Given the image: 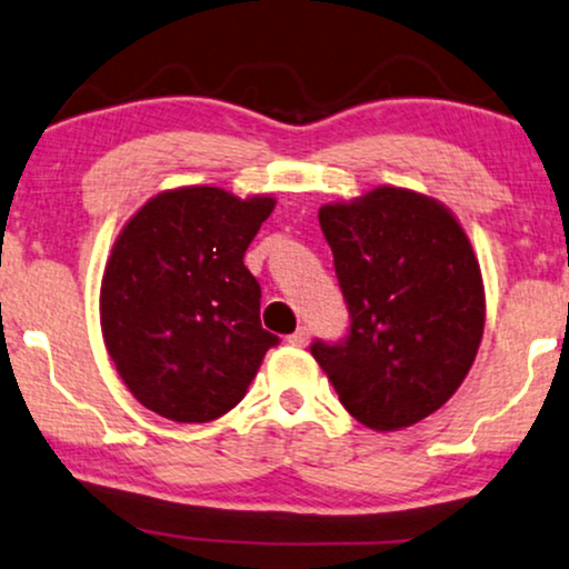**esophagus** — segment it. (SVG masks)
Returning <instances> with one entry per match:
<instances>
[{
  "instance_id": "obj_1",
  "label": "esophagus",
  "mask_w": 569,
  "mask_h": 569,
  "mask_svg": "<svg viewBox=\"0 0 569 569\" xmlns=\"http://www.w3.org/2000/svg\"><path fill=\"white\" fill-rule=\"evenodd\" d=\"M307 341H310V328H307V326H299L297 331H293L291 337H289V345L291 347H305Z\"/></svg>"
}]
</instances>
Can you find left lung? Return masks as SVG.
I'll return each mask as SVG.
<instances>
[{
  "mask_svg": "<svg viewBox=\"0 0 569 569\" xmlns=\"http://www.w3.org/2000/svg\"><path fill=\"white\" fill-rule=\"evenodd\" d=\"M320 230L350 307V337L315 341L312 358L341 406L376 432L442 408L480 350V262L453 211L408 188L323 203Z\"/></svg>",
  "mask_w": 569,
  "mask_h": 569,
  "instance_id": "obj_1",
  "label": "left lung"
}]
</instances>
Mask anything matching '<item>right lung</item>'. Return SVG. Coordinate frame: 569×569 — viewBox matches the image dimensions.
I'll use <instances>...</instances> for the list:
<instances>
[{
	"instance_id": "right-lung-1",
	"label": "right lung",
	"mask_w": 569,
	"mask_h": 569,
	"mask_svg": "<svg viewBox=\"0 0 569 569\" xmlns=\"http://www.w3.org/2000/svg\"><path fill=\"white\" fill-rule=\"evenodd\" d=\"M272 209V196L184 184L148 198L116 238L100 283L102 339L129 392L163 419L228 413L278 345L243 264Z\"/></svg>"
}]
</instances>
